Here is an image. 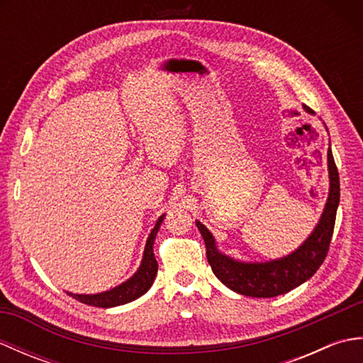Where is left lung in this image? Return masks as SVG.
Instances as JSON below:
<instances>
[{"label": "left lung", "mask_w": 363, "mask_h": 363, "mask_svg": "<svg viewBox=\"0 0 363 363\" xmlns=\"http://www.w3.org/2000/svg\"><path fill=\"white\" fill-rule=\"evenodd\" d=\"M304 109L313 113L311 107L304 106ZM328 167L330 187L325 212L311 237L287 257L265 262V264L237 262L218 252L212 234L204 225L196 221L199 233L206 242L207 262L212 267L213 274L228 289L252 298H273L293 290L317 273L328 256L330 238L334 234L337 207L340 201V179L330 150L328 151Z\"/></svg>", "instance_id": "left-lung-1"}]
</instances>
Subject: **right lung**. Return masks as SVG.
Wrapping results in <instances>:
<instances>
[{
    "label": "right lung",
    "instance_id": "add662e5",
    "mask_svg": "<svg viewBox=\"0 0 363 363\" xmlns=\"http://www.w3.org/2000/svg\"><path fill=\"white\" fill-rule=\"evenodd\" d=\"M165 215L157 220L156 226L151 230V234L146 240L145 246V252H143V260L142 265L138 268V272L128 279L126 282H123L118 287H115L109 291L104 293H98V295H73V293H68V295L73 296L74 299L81 301V303L87 304V306H94V307H115V306H121L130 303L137 298H140L145 295L146 291L151 289V285L154 282V277L157 274V260L154 257L152 252V245H154V238L157 235V230L164 221Z\"/></svg>",
    "mask_w": 363,
    "mask_h": 363
}]
</instances>
